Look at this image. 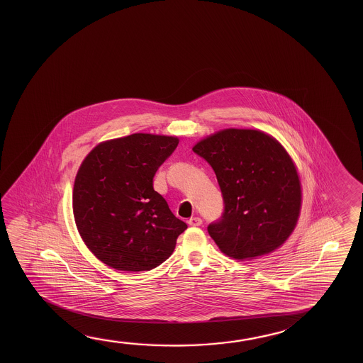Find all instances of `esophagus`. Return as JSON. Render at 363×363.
<instances>
[{
	"label": "esophagus",
	"mask_w": 363,
	"mask_h": 363,
	"mask_svg": "<svg viewBox=\"0 0 363 363\" xmlns=\"http://www.w3.org/2000/svg\"><path fill=\"white\" fill-rule=\"evenodd\" d=\"M187 223L191 226H200L202 224V219L199 218V216H194V218H190V219L187 220Z\"/></svg>",
	"instance_id": "esophagus-1"
}]
</instances>
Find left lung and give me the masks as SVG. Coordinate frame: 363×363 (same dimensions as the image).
Masks as SVG:
<instances>
[{"instance_id": "1", "label": "left lung", "mask_w": 363, "mask_h": 363, "mask_svg": "<svg viewBox=\"0 0 363 363\" xmlns=\"http://www.w3.org/2000/svg\"><path fill=\"white\" fill-rule=\"evenodd\" d=\"M214 169L224 201L208 232L226 256L250 259L279 248L296 225L301 187L290 155L259 130L225 129L192 149Z\"/></svg>"}]
</instances>
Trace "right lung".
<instances>
[{"label": "right lung", "instance_id": "obj_1", "mask_svg": "<svg viewBox=\"0 0 363 363\" xmlns=\"http://www.w3.org/2000/svg\"><path fill=\"white\" fill-rule=\"evenodd\" d=\"M179 139L131 134L99 144L78 169L73 214L84 243L119 271H149L172 255L187 229L153 189Z\"/></svg>", "mask_w": 363, "mask_h": 363}]
</instances>
